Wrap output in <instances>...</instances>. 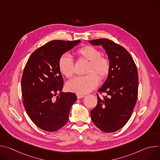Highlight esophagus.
Wrapping results in <instances>:
<instances>
[{"label": "esophagus", "instance_id": "obj_1", "mask_svg": "<svg viewBox=\"0 0 160 160\" xmlns=\"http://www.w3.org/2000/svg\"><path fill=\"white\" fill-rule=\"evenodd\" d=\"M77 96L78 99H81V98L84 97V95H83V94H77Z\"/></svg>", "mask_w": 160, "mask_h": 160}]
</instances>
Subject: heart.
<instances>
[{
    "label": "heart",
    "instance_id": "1",
    "mask_svg": "<svg viewBox=\"0 0 160 160\" xmlns=\"http://www.w3.org/2000/svg\"><path fill=\"white\" fill-rule=\"evenodd\" d=\"M77 54L89 61L87 70L88 74L77 77L69 81L66 84V88L78 94H85L98 87L99 77L104 80L108 77L111 72V62L109 58L101 56V51L92 45H84L77 51ZM58 68L60 73L67 78L73 75L74 61L70 55L65 53L60 56Z\"/></svg>",
    "mask_w": 160,
    "mask_h": 160
}]
</instances>
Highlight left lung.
Returning <instances> with one entry per match:
<instances>
[{"label":"left lung","mask_w":160,"mask_h":160,"mask_svg":"<svg viewBox=\"0 0 160 160\" xmlns=\"http://www.w3.org/2000/svg\"><path fill=\"white\" fill-rule=\"evenodd\" d=\"M88 42L101 45L111 62V72L96 94L98 104L90 111L91 119L102 131L116 132L127 123L138 100V69L130 53L122 45L107 38ZM102 93L107 96L101 99L99 94Z\"/></svg>","instance_id":"1"}]
</instances>
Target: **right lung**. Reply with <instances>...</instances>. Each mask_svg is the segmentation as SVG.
<instances>
[{"mask_svg":"<svg viewBox=\"0 0 160 160\" xmlns=\"http://www.w3.org/2000/svg\"><path fill=\"white\" fill-rule=\"evenodd\" d=\"M80 42H49L32 54L25 66L21 78L22 103L32 121L43 130L55 132L64 126L77 99L74 93L61 92L64 81L58 60Z\"/></svg>","mask_w":160,"mask_h":160,"instance_id":"add662e5","label":"right lung"}]
</instances>
